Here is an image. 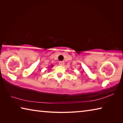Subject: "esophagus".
<instances>
[{"instance_id":"34e87169","label":"esophagus","mask_w":123,"mask_h":123,"mask_svg":"<svg viewBox=\"0 0 123 123\" xmlns=\"http://www.w3.org/2000/svg\"><path fill=\"white\" fill-rule=\"evenodd\" d=\"M64 64V61H60L59 62V64L60 66H63Z\"/></svg>"}]
</instances>
